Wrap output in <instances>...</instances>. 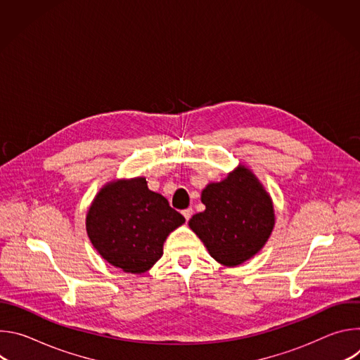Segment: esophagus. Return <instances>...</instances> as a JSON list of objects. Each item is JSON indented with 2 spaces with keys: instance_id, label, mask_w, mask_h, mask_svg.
Listing matches in <instances>:
<instances>
[{
  "instance_id": "esophagus-1",
  "label": "esophagus",
  "mask_w": 360,
  "mask_h": 360,
  "mask_svg": "<svg viewBox=\"0 0 360 360\" xmlns=\"http://www.w3.org/2000/svg\"><path fill=\"white\" fill-rule=\"evenodd\" d=\"M192 212H193L192 208H188V210H184V211H182V215H184V218H185L186 221H189L191 217H192Z\"/></svg>"
}]
</instances>
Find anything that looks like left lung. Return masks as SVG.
<instances>
[{
	"label": "left lung",
	"mask_w": 360,
	"mask_h": 360,
	"mask_svg": "<svg viewBox=\"0 0 360 360\" xmlns=\"http://www.w3.org/2000/svg\"><path fill=\"white\" fill-rule=\"evenodd\" d=\"M205 211L188 225L224 266H238L258 253L275 226L271 195L248 167L239 164L219 182L202 189Z\"/></svg>",
	"instance_id": "left-lung-1"
}]
</instances>
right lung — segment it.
Wrapping results in <instances>:
<instances>
[{
    "mask_svg": "<svg viewBox=\"0 0 360 360\" xmlns=\"http://www.w3.org/2000/svg\"><path fill=\"white\" fill-rule=\"evenodd\" d=\"M185 218L167 198L148 188L145 176L114 179L95 195L85 228L95 250L127 274L141 275L164 253V242Z\"/></svg>",
    "mask_w": 360,
    "mask_h": 360,
    "instance_id": "add662e5",
    "label": "right lung"
}]
</instances>
